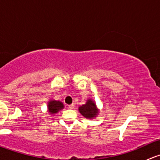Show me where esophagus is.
Returning a JSON list of instances; mask_svg holds the SVG:
<instances>
[{
    "mask_svg": "<svg viewBox=\"0 0 160 160\" xmlns=\"http://www.w3.org/2000/svg\"><path fill=\"white\" fill-rule=\"evenodd\" d=\"M74 108H75L74 104H70V105H68V108H70V109H73Z\"/></svg>",
    "mask_w": 160,
    "mask_h": 160,
    "instance_id": "esophagus-1",
    "label": "esophagus"
}]
</instances>
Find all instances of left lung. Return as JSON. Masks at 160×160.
Returning <instances> with one entry per match:
<instances>
[{"instance_id":"left-lung-1","label":"left lung","mask_w":160,"mask_h":160,"mask_svg":"<svg viewBox=\"0 0 160 160\" xmlns=\"http://www.w3.org/2000/svg\"><path fill=\"white\" fill-rule=\"evenodd\" d=\"M79 111L81 113L82 115H83L87 118H93L98 114L96 104L91 100H88L87 104L79 108Z\"/></svg>"}]
</instances>
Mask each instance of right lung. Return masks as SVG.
Instances as JSON below:
<instances>
[{"mask_svg":"<svg viewBox=\"0 0 160 160\" xmlns=\"http://www.w3.org/2000/svg\"><path fill=\"white\" fill-rule=\"evenodd\" d=\"M48 108H49V112L52 114V113H56L59 110H61L63 108V104L60 101H52L48 104Z\"/></svg>","mask_w":160,"mask_h":160,"instance_id":"add662e5","label":"right lung"}]
</instances>
